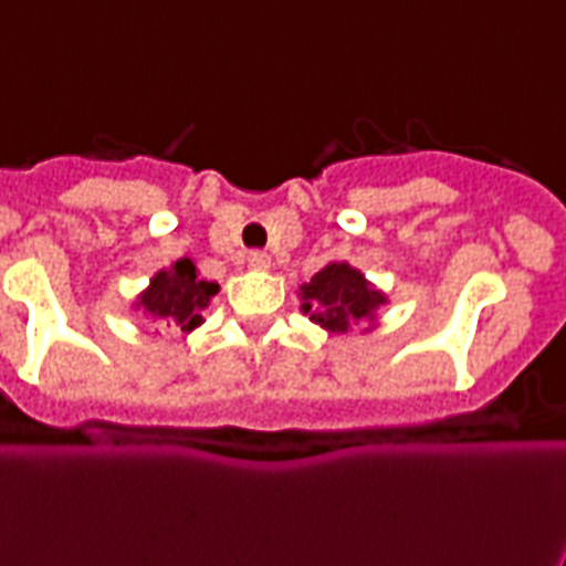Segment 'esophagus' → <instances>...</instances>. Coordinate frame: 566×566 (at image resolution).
<instances>
[{
	"label": "esophagus",
	"instance_id": "esophagus-1",
	"mask_svg": "<svg viewBox=\"0 0 566 566\" xmlns=\"http://www.w3.org/2000/svg\"><path fill=\"white\" fill-rule=\"evenodd\" d=\"M250 268L252 270H270V255L268 252H261V250H255V252H250Z\"/></svg>",
	"mask_w": 566,
	"mask_h": 566
}]
</instances>
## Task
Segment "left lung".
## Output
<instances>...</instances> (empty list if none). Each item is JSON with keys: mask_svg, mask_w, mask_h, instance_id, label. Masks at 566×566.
I'll return each mask as SVG.
<instances>
[{"mask_svg": "<svg viewBox=\"0 0 566 566\" xmlns=\"http://www.w3.org/2000/svg\"><path fill=\"white\" fill-rule=\"evenodd\" d=\"M298 298L302 311L311 314V323L323 325L331 334H346L363 319L375 323V311L387 305V296L346 261L325 264L311 282L298 287Z\"/></svg>", "mask_w": 566, "mask_h": 566, "instance_id": "left-lung-1", "label": "left lung"}]
</instances>
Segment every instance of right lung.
<instances>
[{
	"mask_svg": "<svg viewBox=\"0 0 566 566\" xmlns=\"http://www.w3.org/2000/svg\"><path fill=\"white\" fill-rule=\"evenodd\" d=\"M218 291L220 287L214 282L197 279L195 261L179 259L171 268L159 270L150 279L148 291H142L133 307L148 314L156 323H165L168 328H179L188 334L203 323L200 314L209 307L211 296Z\"/></svg>",
	"mask_w": 566,
	"mask_h": 566,
	"instance_id": "1",
	"label": "right lung"
}]
</instances>
